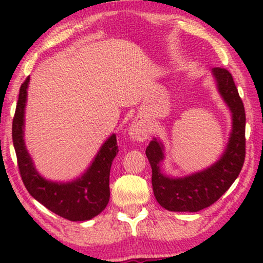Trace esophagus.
Wrapping results in <instances>:
<instances>
[{
	"instance_id": "obj_1",
	"label": "esophagus",
	"mask_w": 263,
	"mask_h": 263,
	"mask_svg": "<svg viewBox=\"0 0 263 263\" xmlns=\"http://www.w3.org/2000/svg\"><path fill=\"white\" fill-rule=\"evenodd\" d=\"M149 135V127L146 122L143 121H134L129 127V136L133 140L139 142H143L148 138Z\"/></svg>"
}]
</instances>
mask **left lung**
Listing matches in <instances>:
<instances>
[{
	"label": "left lung",
	"mask_w": 263,
	"mask_h": 263,
	"mask_svg": "<svg viewBox=\"0 0 263 263\" xmlns=\"http://www.w3.org/2000/svg\"><path fill=\"white\" fill-rule=\"evenodd\" d=\"M219 92L232 112V133L228 148L213 166L184 178H170L160 172L163 146L156 139L146 148L152 167L153 193L158 202L171 212H199L225 194L238 177L246 159V111L231 73L221 67L212 69Z\"/></svg>",
	"instance_id": "left-lung-1"
}]
</instances>
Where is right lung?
Segmentation results:
<instances>
[{
  "label": "right lung",
  "mask_w": 263,
  "mask_h": 263,
  "mask_svg": "<svg viewBox=\"0 0 263 263\" xmlns=\"http://www.w3.org/2000/svg\"><path fill=\"white\" fill-rule=\"evenodd\" d=\"M30 77L21 84L15 115L13 118V145L17 166L27 192L53 213L70 221L95 218L110 199V168L118 153L116 135L110 136L97 154L95 161L81 178L71 183H53L38 175L24 142V111Z\"/></svg>",
  "instance_id": "1"
}]
</instances>
